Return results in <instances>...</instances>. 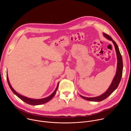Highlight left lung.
I'll return each mask as SVG.
<instances>
[{
	"label": "left lung",
	"instance_id": "obj_1",
	"mask_svg": "<svg viewBox=\"0 0 131 131\" xmlns=\"http://www.w3.org/2000/svg\"><path fill=\"white\" fill-rule=\"evenodd\" d=\"M103 35L105 37L106 39H107L109 40L112 41V42H113L116 52V54H117V70H116V75L115 76L113 81H112L111 84L110 85L109 87L107 89V90L102 95L96 96V97H84L83 96L81 95L80 96L83 99L86 100L87 101H93V102H101L105 99H106L107 97H108L110 95H111L112 93L114 92V91L118 88L119 83L121 81L122 76V71H123V61H122V56L121 55V53L120 52L119 48L116 43V42L113 40V39H112L111 37H110L109 35L103 32Z\"/></svg>",
	"mask_w": 131,
	"mask_h": 131
}]
</instances>
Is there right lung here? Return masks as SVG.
Returning a JSON list of instances; mask_svg holds the SVG:
<instances>
[{
    "mask_svg": "<svg viewBox=\"0 0 131 131\" xmlns=\"http://www.w3.org/2000/svg\"><path fill=\"white\" fill-rule=\"evenodd\" d=\"M7 81H8V84L9 85L10 88L11 89V91L13 92V93H14L15 95H16L18 98H20L21 100H22L24 102L26 103L27 104L31 105H34V106L43 104L46 103L50 101L54 96L55 93H56V92H57V90L58 89L59 84V82L58 83L57 86V88H56L55 90H54V91L52 93V94L50 96H48V97H47L46 98H43V99H33L28 98V97H27L24 96L23 95H22L20 94L19 93H18L17 92H16L13 89V88L12 87V86H11V84H10V83L9 82L8 76V74H7Z\"/></svg>",
    "mask_w": 131,
    "mask_h": 131,
    "instance_id": "1",
    "label": "right lung"
}]
</instances>
